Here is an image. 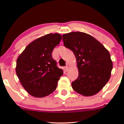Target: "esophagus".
<instances>
[{"label":"esophagus","instance_id":"esophagus-1","mask_svg":"<svg viewBox=\"0 0 124 124\" xmlns=\"http://www.w3.org/2000/svg\"><path fill=\"white\" fill-rule=\"evenodd\" d=\"M64 69H65V70L66 72H68L69 70V68L68 67V66H65V67H64Z\"/></svg>","mask_w":124,"mask_h":124}]
</instances>
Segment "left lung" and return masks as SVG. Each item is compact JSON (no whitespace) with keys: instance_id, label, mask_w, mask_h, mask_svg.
<instances>
[{"instance_id":"8db88e82","label":"left lung","mask_w":124,"mask_h":124,"mask_svg":"<svg viewBox=\"0 0 124 124\" xmlns=\"http://www.w3.org/2000/svg\"><path fill=\"white\" fill-rule=\"evenodd\" d=\"M64 45L75 55L78 76L73 89L84 96L99 92L109 81L113 64L108 51L98 40L83 32L62 35Z\"/></svg>"}]
</instances>
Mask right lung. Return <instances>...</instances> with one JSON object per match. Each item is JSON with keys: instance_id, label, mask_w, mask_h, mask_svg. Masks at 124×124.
Segmentation results:
<instances>
[{"instance_id": "add662e5", "label": "right lung", "mask_w": 124, "mask_h": 124, "mask_svg": "<svg viewBox=\"0 0 124 124\" xmlns=\"http://www.w3.org/2000/svg\"><path fill=\"white\" fill-rule=\"evenodd\" d=\"M60 34H48L27 46L17 59L16 72L22 86L31 96L42 98L55 90L63 70L52 57L62 40Z\"/></svg>"}]
</instances>
